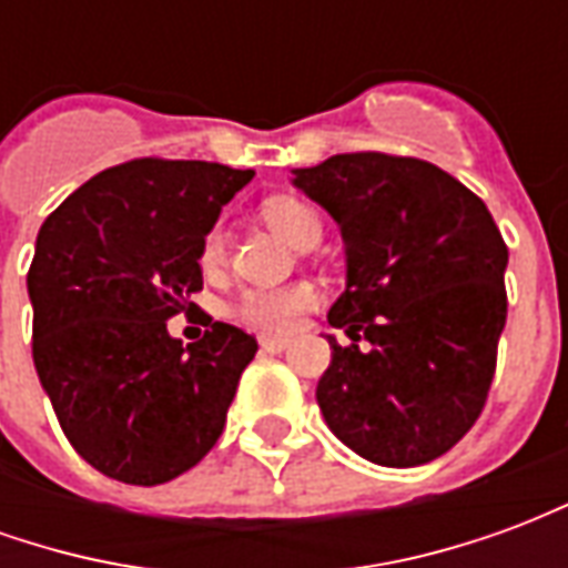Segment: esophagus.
Returning <instances> with one entry per match:
<instances>
[{
  "instance_id": "1",
  "label": "esophagus",
  "mask_w": 568,
  "mask_h": 568,
  "mask_svg": "<svg viewBox=\"0 0 568 568\" xmlns=\"http://www.w3.org/2000/svg\"><path fill=\"white\" fill-rule=\"evenodd\" d=\"M292 346V341L288 337H261V349H267V353H283V349H288Z\"/></svg>"
}]
</instances>
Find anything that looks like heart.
<instances>
[{
	"instance_id": "heart-1",
	"label": "heart",
	"mask_w": 568,
	"mask_h": 568,
	"mask_svg": "<svg viewBox=\"0 0 568 568\" xmlns=\"http://www.w3.org/2000/svg\"><path fill=\"white\" fill-rule=\"evenodd\" d=\"M264 222L271 224L276 234L288 240L295 246L301 236L320 234V215L297 197H271L261 206ZM224 255H227V231L222 222H215L200 243V267L203 271H215L222 267ZM320 301L316 288L310 283H292L280 285V288H246L240 301H236V320L246 322L248 328H258L267 334L288 332L301 313L310 310Z\"/></svg>"
}]
</instances>
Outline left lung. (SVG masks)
I'll return each mask as SVG.
<instances>
[{
	"mask_svg": "<svg viewBox=\"0 0 568 568\" xmlns=\"http://www.w3.org/2000/svg\"><path fill=\"white\" fill-rule=\"evenodd\" d=\"M292 185L332 215L346 248L328 322L353 344L328 334L322 417L368 463L438 459L475 426L496 371L508 313L499 227L484 200L417 158L334 154L292 170Z\"/></svg>",
	"mask_w": 568,
	"mask_h": 568,
	"instance_id": "left-lung-1",
	"label": "left lung"
}]
</instances>
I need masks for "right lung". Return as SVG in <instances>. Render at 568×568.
<instances>
[{"label": "right lung", "mask_w": 568, "mask_h": 568, "mask_svg": "<svg viewBox=\"0 0 568 568\" xmlns=\"http://www.w3.org/2000/svg\"><path fill=\"white\" fill-rule=\"evenodd\" d=\"M252 170L210 161L109 166L36 236L32 362L69 444L105 477L166 484L224 428L255 337L212 322L182 346L166 320L203 285L200 243Z\"/></svg>", "instance_id": "add662e5"}]
</instances>
